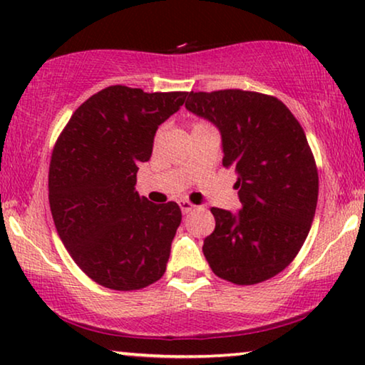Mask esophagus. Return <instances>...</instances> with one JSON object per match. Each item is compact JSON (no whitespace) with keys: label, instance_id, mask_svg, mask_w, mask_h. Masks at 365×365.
I'll list each match as a JSON object with an SVG mask.
<instances>
[{"label":"esophagus","instance_id":"1","mask_svg":"<svg viewBox=\"0 0 365 365\" xmlns=\"http://www.w3.org/2000/svg\"><path fill=\"white\" fill-rule=\"evenodd\" d=\"M179 207H181V211H182V214H189L192 211V209H196V206H194V204H191L189 201H179Z\"/></svg>","mask_w":365,"mask_h":365}]
</instances>
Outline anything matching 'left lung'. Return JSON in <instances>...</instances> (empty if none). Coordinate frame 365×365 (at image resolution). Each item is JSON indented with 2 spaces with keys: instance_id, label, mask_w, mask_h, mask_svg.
<instances>
[{
  "instance_id": "8db88e82",
  "label": "left lung",
  "mask_w": 365,
  "mask_h": 365,
  "mask_svg": "<svg viewBox=\"0 0 365 365\" xmlns=\"http://www.w3.org/2000/svg\"><path fill=\"white\" fill-rule=\"evenodd\" d=\"M186 109L219 129L222 164L237 171L239 211L211 209L209 267L239 286L267 281L297 256L316 214L319 176L304 129L277 98L242 89L191 91Z\"/></svg>"
}]
</instances>
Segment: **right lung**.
Segmentation results:
<instances>
[{
  "instance_id": "right-lung-1",
  "label": "right lung",
  "mask_w": 365,
  "mask_h": 365,
  "mask_svg": "<svg viewBox=\"0 0 365 365\" xmlns=\"http://www.w3.org/2000/svg\"><path fill=\"white\" fill-rule=\"evenodd\" d=\"M186 96L109 86L74 111L54 146V226L73 261L104 287L136 291L166 272L181 209L139 197L136 174L151 158L158 128Z\"/></svg>"
}]
</instances>
